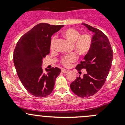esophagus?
Listing matches in <instances>:
<instances>
[{"instance_id":"34e87169","label":"esophagus","mask_w":125,"mask_h":125,"mask_svg":"<svg viewBox=\"0 0 125 125\" xmlns=\"http://www.w3.org/2000/svg\"><path fill=\"white\" fill-rule=\"evenodd\" d=\"M68 71H69L68 70H65V69H62V72L63 73H68Z\"/></svg>"}]
</instances>
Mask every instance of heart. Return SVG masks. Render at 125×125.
<instances>
[{
    "label": "heart",
    "instance_id": "obj_1",
    "mask_svg": "<svg viewBox=\"0 0 125 125\" xmlns=\"http://www.w3.org/2000/svg\"><path fill=\"white\" fill-rule=\"evenodd\" d=\"M63 34L70 42H73V46L75 51L80 55H85L89 53L93 45V40L90 35L88 34H80L79 31L74 28H68L63 32ZM56 36H54L50 42V49L53 50ZM78 56L76 53L69 54L62 57L60 62L63 66H69L71 63L77 60Z\"/></svg>",
    "mask_w": 125,
    "mask_h": 125
}]
</instances>
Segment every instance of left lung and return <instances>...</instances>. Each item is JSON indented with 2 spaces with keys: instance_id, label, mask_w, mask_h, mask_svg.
<instances>
[{
  "instance_id": "obj_1",
  "label": "left lung",
  "mask_w": 125,
  "mask_h": 125,
  "mask_svg": "<svg viewBox=\"0 0 125 125\" xmlns=\"http://www.w3.org/2000/svg\"><path fill=\"white\" fill-rule=\"evenodd\" d=\"M82 25L94 33L93 45L83 61L75 67L79 71L85 69L86 73L82 77H77L70 88L75 95L83 98L94 95L103 86L111 67L113 55L109 40L102 31L88 24Z\"/></svg>"
}]
</instances>
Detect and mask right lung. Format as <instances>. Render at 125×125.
Returning a JSON list of instances; mask_svg holds the SVG:
<instances>
[{"instance_id":"right-lung-1","label":"right lung","mask_w":125,"mask_h":125,"mask_svg":"<svg viewBox=\"0 0 125 125\" xmlns=\"http://www.w3.org/2000/svg\"><path fill=\"white\" fill-rule=\"evenodd\" d=\"M63 25L40 23L25 33L17 42L13 60L19 78L32 95L44 97L52 93L55 81L61 70L51 68L43 71V58L50 52L51 37Z\"/></svg>"}]
</instances>
